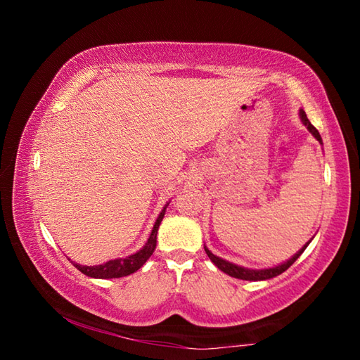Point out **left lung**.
Masks as SVG:
<instances>
[{"label": "left lung", "mask_w": 360, "mask_h": 360, "mask_svg": "<svg viewBox=\"0 0 360 360\" xmlns=\"http://www.w3.org/2000/svg\"><path fill=\"white\" fill-rule=\"evenodd\" d=\"M300 119H302V122L304 124V127H307V129H308L309 131H311V135L322 144V138H321V135H319V131L316 130L314 127L311 125V122L308 120L307 114H304L303 109H300ZM309 241H311V240H309ZM309 241L300 249V251L292 255V257H290L288 262H284V264L278 265V266H273V268H262V270H251V268H245V266H238V265L231 264V262H227V260H224V259H221V257H217V255L212 254L206 246H205V251H206V254H208V257L211 259L212 264H214L221 271L227 273L229 276H231V278H238V279H245V281H264V279L275 278V276H278V275H281L283 271L288 270V268H289L292 264H294V262H295L298 257H300L302 252H303L304 249H307V246L309 245Z\"/></svg>", "instance_id": "1"}]
</instances>
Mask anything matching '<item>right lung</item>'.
Here are the masks:
<instances>
[{"mask_svg": "<svg viewBox=\"0 0 360 360\" xmlns=\"http://www.w3.org/2000/svg\"><path fill=\"white\" fill-rule=\"evenodd\" d=\"M168 203L165 205V208L162 210L160 214H158L157 221L154 224V229L150 231V236L146 245L143 246V249H139L138 252L129 255L125 259H114L109 260L106 264L101 265H94V266H87V265H79L75 264V266L77 268L79 271H82L84 275H87L90 278H100V279H111V278H122V276H129L131 273H135L136 270H139L148 260L152 252L155 251L157 246V231L158 227H160V222L163 216H165V210H167Z\"/></svg>", "mask_w": 360, "mask_h": 360, "instance_id": "right-lung-1", "label": "right lung"}]
</instances>
